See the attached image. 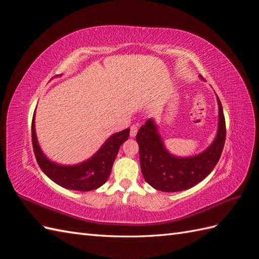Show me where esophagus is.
Segmentation results:
<instances>
[{"label": "esophagus", "mask_w": 259, "mask_h": 259, "mask_svg": "<svg viewBox=\"0 0 259 259\" xmlns=\"http://www.w3.org/2000/svg\"><path fill=\"white\" fill-rule=\"evenodd\" d=\"M137 132H138V126H137V125H132V126H131V133H130L131 137H135L136 134H137Z\"/></svg>", "instance_id": "34e87169"}]
</instances>
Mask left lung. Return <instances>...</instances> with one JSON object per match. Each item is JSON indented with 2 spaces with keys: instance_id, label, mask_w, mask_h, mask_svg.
Instances as JSON below:
<instances>
[{
  "instance_id": "obj_1",
  "label": "left lung",
  "mask_w": 259,
  "mask_h": 259,
  "mask_svg": "<svg viewBox=\"0 0 259 259\" xmlns=\"http://www.w3.org/2000/svg\"><path fill=\"white\" fill-rule=\"evenodd\" d=\"M201 79L203 80V77ZM217 104V134L213 143L199 154L191 156L171 154L164 146L158 125L152 119L147 120L139 128L136 142L139 146L140 168L146 182L154 189L163 192L190 189L214 169L222 155L226 139L225 116L218 97Z\"/></svg>"
}]
</instances>
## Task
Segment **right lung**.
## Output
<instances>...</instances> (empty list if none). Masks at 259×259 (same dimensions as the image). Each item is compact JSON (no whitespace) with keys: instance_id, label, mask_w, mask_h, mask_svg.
Returning <instances> with one entry per match:
<instances>
[{"instance_id":"obj_1","label":"right lung","mask_w":259,"mask_h":259,"mask_svg":"<svg viewBox=\"0 0 259 259\" xmlns=\"http://www.w3.org/2000/svg\"><path fill=\"white\" fill-rule=\"evenodd\" d=\"M34 120L35 112L33 114L31 131H32L33 151L37 164L54 183L70 190L91 191L103 186L110 176L113 162L121 145L126 142L130 136V128L114 133L90 159L74 165H62L51 161L42 151L36 138Z\"/></svg>"}]
</instances>
